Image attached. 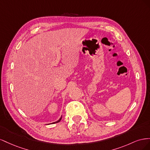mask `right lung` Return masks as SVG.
I'll return each mask as SVG.
<instances>
[{
	"mask_svg": "<svg viewBox=\"0 0 150 150\" xmlns=\"http://www.w3.org/2000/svg\"><path fill=\"white\" fill-rule=\"evenodd\" d=\"M61 119H62V116H61V117H60L59 119L57 121H55V122H52V123H49V124H54V123H57V122H59L61 120ZM49 124H47V125H49Z\"/></svg>",
	"mask_w": 150,
	"mask_h": 150,
	"instance_id": "obj_1",
	"label": "right lung"
}]
</instances>
